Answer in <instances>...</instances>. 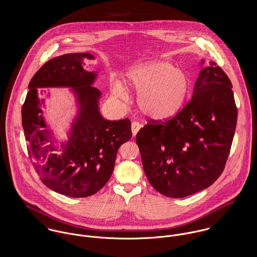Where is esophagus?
Instances as JSON below:
<instances>
[{
    "instance_id": "obj_1",
    "label": "esophagus",
    "mask_w": 257,
    "mask_h": 257,
    "mask_svg": "<svg viewBox=\"0 0 257 257\" xmlns=\"http://www.w3.org/2000/svg\"><path fill=\"white\" fill-rule=\"evenodd\" d=\"M143 127L142 123H140L139 121H133L132 122V132H133V135L134 136H137V134L139 133V131Z\"/></svg>"
}]
</instances>
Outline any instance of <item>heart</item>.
I'll use <instances>...</instances> for the list:
<instances>
[{"label":"heart","mask_w":257,"mask_h":257,"mask_svg":"<svg viewBox=\"0 0 257 257\" xmlns=\"http://www.w3.org/2000/svg\"><path fill=\"white\" fill-rule=\"evenodd\" d=\"M127 82L137 91L141 110L150 118L167 119L175 115L187 98L190 81L182 69L165 61H149L133 68ZM113 92L124 97L125 91L115 83Z\"/></svg>","instance_id":"heart-1"}]
</instances>
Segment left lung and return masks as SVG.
I'll use <instances>...</instances> for the list:
<instances>
[{"label":"left lung","mask_w":257,"mask_h":257,"mask_svg":"<svg viewBox=\"0 0 257 257\" xmlns=\"http://www.w3.org/2000/svg\"><path fill=\"white\" fill-rule=\"evenodd\" d=\"M231 88L227 75L211 61L200 71L193 97L182 110L164 120L147 119L139 131L143 166L156 191L184 198L220 177L236 125Z\"/></svg>","instance_id":"8db88e82"}]
</instances>
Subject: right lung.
I'll return each mask as SVG.
<instances>
[{"instance_id":"add662e5","label":"right lung","mask_w":257,"mask_h":257,"mask_svg":"<svg viewBox=\"0 0 257 257\" xmlns=\"http://www.w3.org/2000/svg\"><path fill=\"white\" fill-rule=\"evenodd\" d=\"M90 53H68L48 60L32 78L22 109L27 147L39 179L61 195L85 198L96 194L110 179L117 149L133 137L128 118L102 117L99 89L91 86L97 74L83 69L82 59ZM71 86L77 94L80 111L73 125L70 142L56 153L37 98V88Z\"/></svg>"}]
</instances>
